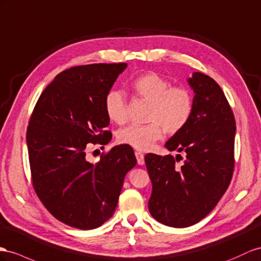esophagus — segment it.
Segmentation results:
<instances>
[{"instance_id":"obj_1","label":"esophagus","mask_w":261,"mask_h":261,"mask_svg":"<svg viewBox=\"0 0 261 261\" xmlns=\"http://www.w3.org/2000/svg\"><path fill=\"white\" fill-rule=\"evenodd\" d=\"M136 158H137V162L139 165H143L144 164V155L142 153L136 152Z\"/></svg>"}]
</instances>
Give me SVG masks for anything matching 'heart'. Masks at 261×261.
<instances>
[{"mask_svg": "<svg viewBox=\"0 0 261 261\" xmlns=\"http://www.w3.org/2000/svg\"><path fill=\"white\" fill-rule=\"evenodd\" d=\"M168 79L155 72L144 73L132 83L137 95L151 103L146 125H129L118 133L119 142L139 151H149L162 139L164 130L175 135L185 128L194 110L192 92L184 87H171ZM106 113L111 121L123 124L128 120L123 93L111 90L105 98Z\"/></svg>", "mask_w": 261, "mask_h": 261, "instance_id": "b5f03b06", "label": "heart"}]
</instances>
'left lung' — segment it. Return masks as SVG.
Wrapping results in <instances>:
<instances>
[{
    "instance_id": "obj_1",
    "label": "left lung",
    "mask_w": 261,
    "mask_h": 261,
    "mask_svg": "<svg viewBox=\"0 0 261 261\" xmlns=\"http://www.w3.org/2000/svg\"><path fill=\"white\" fill-rule=\"evenodd\" d=\"M188 83L195 93L193 115L165 143L169 151L185 152L183 165L176 166L171 154L144 158L152 182L151 215L176 228L198 223L214 210L228 189L235 163L236 122L222 88L198 71Z\"/></svg>"
}]
</instances>
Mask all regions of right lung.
<instances>
[{
    "mask_svg": "<svg viewBox=\"0 0 261 261\" xmlns=\"http://www.w3.org/2000/svg\"><path fill=\"white\" fill-rule=\"evenodd\" d=\"M125 63L66 69L39 96L26 142L33 186L53 216L79 229H93L116 211L124 176L137 164L130 145L120 144L88 160L91 144L110 142L105 98Z\"/></svg>",
    "mask_w": 261,
    "mask_h": 261,
    "instance_id": "obj_1",
    "label": "right lung"
}]
</instances>
